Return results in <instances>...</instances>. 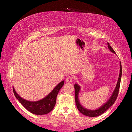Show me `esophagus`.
Returning <instances> with one entry per match:
<instances>
[{"instance_id":"esophagus-1","label":"esophagus","mask_w":132,"mask_h":132,"mask_svg":"<svg viewBox=\"0 0 132 132\" xmlns=\"http://www.w3.org/2000/svg\"><path fill=\"white\" fill-rule=\"evenodd\" d=\"M73 81V78L71 77H69L66 79V82L68 83H72Z\"/></svg>"}]
</instances>
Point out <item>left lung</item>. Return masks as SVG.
<instances>
[{
  "instance_id": "8db88e82",
  "label": "left lung",
  "mask_w": 132,
  "mask_h": 132,
  "mask_svg": "<svg viewBox=\"0 0 132 132\" xmlns=\"http://www.w3.org/2000/svg\"><path fill=\"white\" fill-rule=\"evenodd\" d=\"M108 45L109 49L110 50V51L112 52V53H113L114 54H116L113 48H112V47L110 45V44L108 42ZM121 74H122V67H121V62L120 61L119 75L118 77V79L117 85H116V87L113 92V93L112 94L110 98L108 100V101L106 103L102 105L101 107H100L99 108L97 109L96 110H89V109H87L81 105V103L80 102V101H79V93H80V90H81V87L78 84H75L74 85L75 94V103H76V105H77V108L79 110V111L83 114L87 116L88 117H95L99 116L101 115L102 114H103L104 112H105L109 108H110L113 104L114 102L116 101V100L117 98V96H118V93H119L120 85Z\"/></svg>"
}]
</instances>
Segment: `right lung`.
<instances>
[{"label":"right lung","mask_w":132,"mask_h":132,"mask_svg":"<svg viewBox=\"0 0 132 132\" xmlns=\"http://www.w3.org/2000/svg\"><path fill=\"white\" fill-rule=\"evenodd\" d=\"M64 85V81L63 80L55 86L44 98L37 101H29L24 100L17 94L14 87H13V89L15 97L28 111L36 115H43L49 113L53 109L56 103L57 95Z\"/></svg>","instance_id":"obj_1"}]
</instances>
